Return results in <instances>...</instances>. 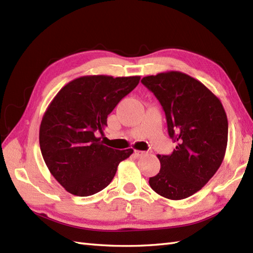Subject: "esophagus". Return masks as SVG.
Returning <instances> with one entry per match:
<instances>
[{
    "label": "esophagus",
    "instance_id": "1",
    "mask_svg": "<svg viewBox=\"0 0 253 253\" xmlns=\"http://www.w3.org/2000/svg\"><path fill=\"white\" fill-rule=\"evenodd\" d=\"M133 153H135L136 157H142V155H143L144 153H146V152H144V151H140V150H135V152H133Z\"/></svg>",
    "mask_w": 253,
    "mask_h": 253
}]
</instances>
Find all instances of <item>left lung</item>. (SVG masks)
I'll list each match as a JSON object with an SVG mask.
<instances>
[{
    "label": "left lung",
    "instance_id": "obj_1",
    "mask_svg": "<svg viewBox=\"0 0 253 253\" xmlns=\"http://www.w3.org/2000/svg\"><path fill=\"white\" fill-rule=\"evenodd\" d=\"M141 83L162 105L169 135L177 143L171 154L158 155L161 169L150 177V187L170 200L186 199L200 190L223 162L226 113L216 95L184 73H160Z\"/></svg>",
    "mask_w": 253,
    "mask_h": 253
}]
</instances>
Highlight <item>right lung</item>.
<instances>
[{
	"label": "right lung",
	"instance_id": "obj_1",
	"mask_svg": "<svg viewBox=\"0 0 253 253\" xmlns=\"http://www.w3.org/2000/svg\"><path fill=\"white\" fill-rule=\"evenodd\" d=\"M140 77L84 76L58 91L42 118L39 141L42 157L54 178L71 192L88 197L104 189L117 166L133 152L106 147L107 115L137 87Z\"/></svg>",
	"mask_w": 253,
	"mask_h": 253
}]
</instances>
